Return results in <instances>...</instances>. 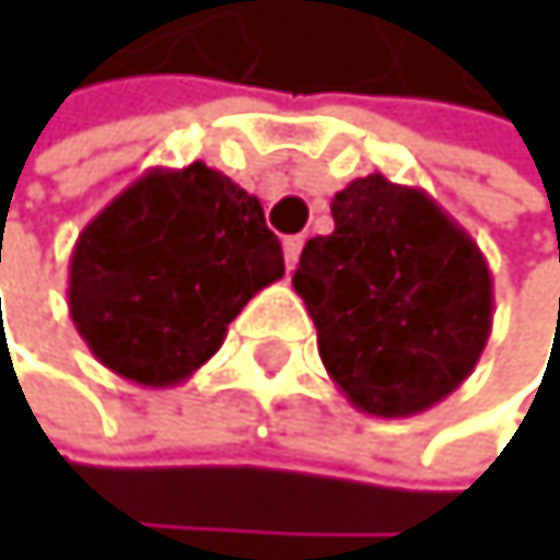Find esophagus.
<instances>
[{
    "label": "esophagus",
    "instance_id": "34e87169",
    "mask_svg": "<svg viewBox=\"0 0 560 560\" xmlns=\"http://www.w3.org/2000/svg\"><path fill=\"white\" fill-rule=\"evenodd\" d=\"M302 245H305V238H302V234H292V238H285V265L289 268H295L299 265V255H302Z\"/></svg>",
    "mask_w": 560,
    "mask_h": 560
}]
</instances>
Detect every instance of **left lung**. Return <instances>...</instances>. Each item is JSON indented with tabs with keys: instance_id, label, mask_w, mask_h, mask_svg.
Returning <instances> with one entry per match:
<instances>
[{
	"instance_id": "left-lung-1",
	"label": "left lung",
	"mask_w": 560,
	"mask_h": 560,
	"mask_svg": "<svg viewBox=\"0 0 560 560\" xmlns=\"http://www.w3.org/2000/svg\"><path fill=\"white\" fill-rule=\"evenodd\" d=\"M332 221L292 275L322 365L362 413H423L474 373L490 339L487 258L427 190L383 174L346 184Z\"/></svg>"
}]
</instances>
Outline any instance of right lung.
Returning <instances> with one entry per match:
<instances>
[{"mask_svg": "<svg viewBox=\"0 0 560 560\" xmlns=\"http://www.w3.org/2000/svg\"><path fill=\"white\" fill-rule=\"evenodd\" d=\"M282 275L258 198L195 161L147 171L80 231L67 299L106 370L164 389L195 376Z\"/></svg>", "mask_w": 560, "mask_h": 560, "instance_id": "obj_1", "label": "right lung"}]
</instances>
